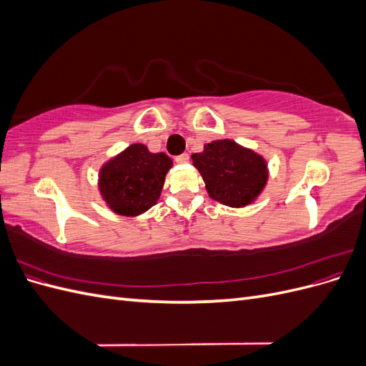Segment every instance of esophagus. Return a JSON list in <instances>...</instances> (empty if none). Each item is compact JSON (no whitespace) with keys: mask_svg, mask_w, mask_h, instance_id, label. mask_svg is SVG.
Segmentation results:
<instances>
[{"mask_svg":"<svg viewBox=\"0 0 366 366\" xmlns=\"http://www.w3.org/2000/svg\"><path fill=\"white\" fill-rule=\"evenodd\" d=\"M175 162H177V163H187V162H189V156H187L186 152H184V154H180V156L175 157Z\"/></svg>","mask_w":366,"mask_h":366,"instance_id":"obj_1","label":"esophagus"}]
</instances>
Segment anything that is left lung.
Listing matches in <instances>:
<instances>
[{"mask_svg":"<svg viewBox=\"0 0 366 366\" xmlns=\"http://www.w3.org/2000/svg\"><path fill=\"white\" fill-rule=\"evenodd\" d=\"M210 198L230 207L252 203L267 182V164L250 149L232 140H215L194 154Z\"/></svg>","mask_w":366,"mask_h":366,"instance_id":"left-lung-1","label":"left lung"}]
</instances>
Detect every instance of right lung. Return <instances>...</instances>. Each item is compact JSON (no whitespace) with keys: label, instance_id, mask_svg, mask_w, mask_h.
Listing matches in <instances>:
<instances>
[{"label":"right lung","instance_id":"1","mask_svg":"<svg viewBox=\"0 0 366 366\" xmlns=\"http://www.w3.org/2000/svg\"><path fill=\"white\" fill-rule=\"evenodd\" d=\"M171 166L166 154H152L145 145L134 143L102 168L99 187L104 200L120 215L145 212L159 200Z\"/></svg>","mask_w":366,"mask_h":366}]
</instances>
